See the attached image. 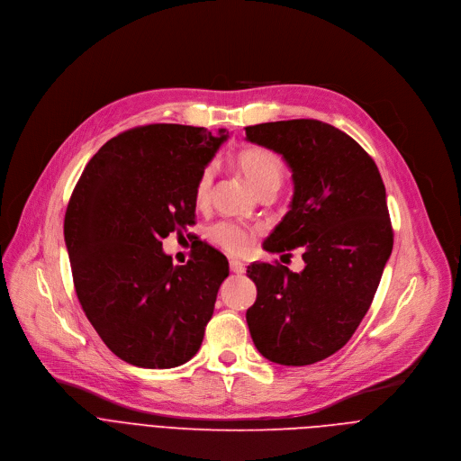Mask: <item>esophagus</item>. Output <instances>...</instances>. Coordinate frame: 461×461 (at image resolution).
<instances>
[{
	"instance_id": "34e87169",
	"label": "esophagus",
	"mask_w": 461,
	"mask_h": 461,
	"mask_svg": "<svg viewBox=\"0 0 461 461\" xmlns=\"http://www.w3.org/2000/svg\"><path fill=\"white\" fill-rule=\"evenodd\" d=\"M230 270H231L233 274H244V272H246V267H244V262H240V260H237V258H231V260H230Z\"/></svg>"
}]
</instances>
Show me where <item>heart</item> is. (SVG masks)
I'll return each mask as SVG.
<instances>
[{
  "mask_svg": "<svg viewBox=\"0 0 461 461\" xmlns=\"http://www.w3.org/2000/svg\"><path fill=\"white\" fill-rule=\"evenodd\" d=\"M235 164L249 187L260 194L268 189H279L285 175V167L281 158L267 149L258 146L244 148L237 158ZM213 185V169L206 167L194 185V204L206 206L210 201V193ZM212 240L221 246L224 251L231 255H240L249 251L253 244V233L242 226L231 224V222H221L212 230Z\"/></svg>",
  "mask_w": 461,
  "mask_h": 461,
  "instance_id": "obj_1",
  "label": "heart"
}]
</instances>
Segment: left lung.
<instances>
[{"label":"left lung","instance_id":"1","mask_svg":"<svg viewBox=\"0 0 461 461\" xmlns=\"http://www.w3.org/2000/svg\"><path fill=\"white\" fill-rule=\"evenodd\" d=\"M246 140L286 160L290 212L267 239L283 253L303 246L304 270L253 262L257 299L246 321L267 359L303 366L330 357L357 330L392 253L386 193L372 157L343 131L319 120L246 127Z\"/></svg>","mask_w":461,"mask_h":461}]
</instances>
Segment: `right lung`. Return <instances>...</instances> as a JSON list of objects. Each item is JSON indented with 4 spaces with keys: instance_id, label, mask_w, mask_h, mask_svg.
<instances>
[{
    "instance_id": "obj_1",
    "label": "right lung",
    "mask_w": 461,
    "mask_h": 461,
    "mask_svg": "<svg viewBox=\"0 0 461 461\" xmlns=\"http://www.w3.org/2000/svg\"><path fill=\"white\" fill-rule=\"evenodd\" d=\"M204 127L151 123L120 133L86 166L63 235L78 301L107 348L140 368L199 352L226 257L203 244L175 267L162 240L194 224V185L221 144Z\"/></svg>"
}]
</instances>
